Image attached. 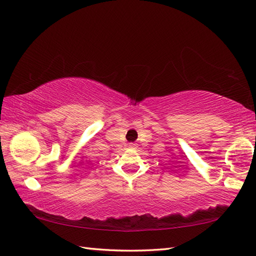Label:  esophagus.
<instances>
[{
	"label": "esophagus",
	"instance_id": "esophagus-1",
	"mask_svg": "<svg viewBox=\"0 0 256 256\" xmlns=\"http://www.w3.org/2000/svg\"><path fill=\"white\" fill-rule=\"evenodd\" d=\"M128 146H130V148H136V144H135V143H130Z\"/></svg>",
	"mask_w": 256,
	"mask_h": 256
}]
</instances>
